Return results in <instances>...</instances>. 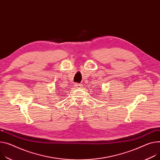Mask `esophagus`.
Instances as JSON below:
<instances>
[{
	"label": "esophagus",
	"instance_id": "1",
	"mask_svg": "<svg viewBox=\"0 0 160 160\" xmlns=\"http://www.w3.org/2000/svg\"><path fill=\"white\" fill-rule=\"evenodd\" d=\"M75 86L77 87V88H81V87H82V85L79 83H76Z\"/></svg>",
	"mask_w": 160,
	"mask_h": 160
}]
</instances>
